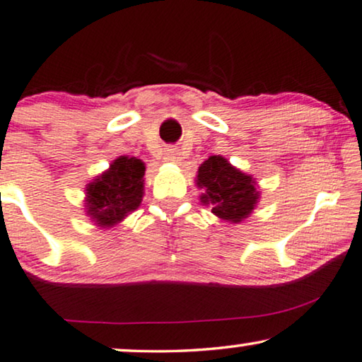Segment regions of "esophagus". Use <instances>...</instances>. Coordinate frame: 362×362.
<instances>
[{
  "mask_svg": "<svg viewBox=\"0 0 362 362\" xmlns=\"http://www.w3.org/2000/svg\"><path fill=\"white\" fill-rule=\"evenodd\" d=\"M165 161H170V163H180L181 155H180V151H177V148H173V146L166 148L165 150Z\"/></svg>",
  "mask_w": 362,
  "mask_h": 362,
  "instance_id": "34e87169",
  "label": "esophagus"
}]
</instances>
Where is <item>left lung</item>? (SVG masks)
I'll return each instance as SVG.
<instances>
[{
    "instance_id": "left-lung-1",
    "label": "left lung",
    "mask_w": 362,
    "mask_h": 362,
    "mask_svg": "<svg viewBox=\"0 0 362 362\" xmlns=\"http://www.w3.org/2000/svg\"><path fill=\"white\" fill-rule=\"evenodd\" d=\"M197 185L204 189L201 201L211 204L217 217L233 223L250 216L259 196L253 177L217 155L209 156L199 166Z\"/></svg>"
}]
</instances>
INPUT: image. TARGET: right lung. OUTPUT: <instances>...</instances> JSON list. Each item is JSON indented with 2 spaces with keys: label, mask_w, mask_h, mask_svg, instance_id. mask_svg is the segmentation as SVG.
<instances>
[{
  "label": "right lung",
  "mask_w": 362,
  "mask_h": 362,
  "mask_svg": "<svg viewBox=\"0 0 362 362\" xmlns=\"http://www.w3.org/2000/svg\"><path fill=\"white\" fill-rule=\"evenodd\" d=\"M145 166L139 158L119 156L86 187L88 216L99 227H112L135 211L144 196Z\"/></svg>",
  "instance_id": "obj_1"
}]
</instances>
